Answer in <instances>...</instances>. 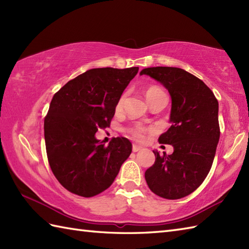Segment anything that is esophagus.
Here are the masks:
<instances>
[{
    "instance_id": "1",
    "label": "esophagus",
    "mask_w": 249,
    "mask_h": 249,
    "mask_svg": "<svg viewBox=\"0 0 249 249\" xmlns=\"http://www.w3.org/2000/svg\"><path fill=\"white\" fill-rule=\"evenodd\" d=\"M142 150V146L138 145V144H133V152H138Z\"/></svg>"
}]
</instances>
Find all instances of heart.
I'll use <instances>...</instances> for the list:
<instances>
[{
  "label": "heart",
  "mask_w": 249,
  "mask_h": 249,
  "mask_svg": "<svg viewBox=\"0 0 249 249\" xmlns=\"http://www.w3.org/2000/svg\"><path fill=\"white\" fill-rule=\"evenodd\" d=\"M160 91H161V89H160V88H157V87H151V88H149V89H147L146 91H145V96H146V98H147V97H150L151 95H153V94L156 93V92H160ZM123 100H124V95H122V96H121L120 99H119L118 104H116V107H118V108L122 107V105H123ZM128 131L131 134V136L134 137V138L140 140V139L143 138L144 134L147 131V128H145L144 126L136 125V126H134V127L129 128Z\"/></svg>",
  "instance_id": "1"
}]
</instances>
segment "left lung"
Here are the masks:
<instances>
[{"mask_svg":"<svg viewBox=\"0 0 249 249\" xmlns=\"http://www.w3.org/2000/svg\"><path fill=\"white\" fill-rule=\"evenodd\" d=\"M165 87L171 97V123L158 141L173 146V153L155 154L145 171L153 193L165 199H181L197 189L211 170L220 130L218 102L200 79L178 67H147L140 71Z\"/></svg>","mask_w":249,"mask_h":249,"instance_id":"obj_1","label":"left lung"}]
</instances>
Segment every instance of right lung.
Here are the masks:
<instances>
[{"mask_svg":"<svg viewBox=\"0 0 249 249\" xmlns=\"http://www.w3.org/2000/svg\"><path fill=\"white\" fill-rule=\"evenodd\" d=\"M139 68H93L54 94L45 118L49 165L62 186L81 197L110 187L131 153L130 141L118 137L108 146L96 139L110 126L121 95Z\"/></svg>","mask_w":249,"mask_h":249,"instance_id":"obj_1","label":"right lung"}]
</instances>
